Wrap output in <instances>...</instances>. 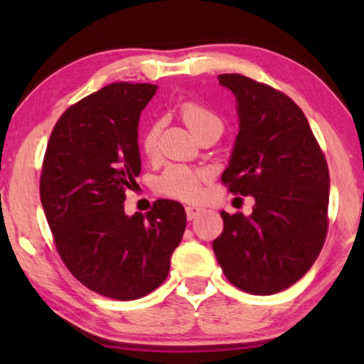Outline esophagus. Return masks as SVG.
I'll list each match as a JSON object with an SVG mask.
<instances>
[{"mask_svg":"<svg viewBox=\"0 0 364 364\" xmlns=\"http://www.w3.org/2000/svg\"><path fill=\"white\" fill-rule=\"evenodd\" d=\"M202 210H203V208H200V207H196V205H188V207H186V215H188V219L193 220L195 217H198L200 214H202Z\"/></svg>","mask_w":364,"mask_h":364,"instance_id":"obj_1","label":"esophagus"}]
</instances>
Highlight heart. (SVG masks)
I'll return each mask as SVG.
<instances>
[{
	"label": "heart",
	"instance_id": "heart-1",
	"mask_svg": "<svg viewBox=\"0 0 364 364\" xmlns=\"http://www.w3.org/2000/svg\"><path fill=\"white\" fill-rule=\"evenodd\" d=\"M179 114L188 128L198 135L203 129L210 127H223L220 119L205 104L198 101H185L179 106ZM159 136H161V123L152 121L145 132L141 133L140 147L141 152L147 157H156L159 152ZM207 174L200 169L188 168L183 164L169 166L157 179V191L162 195L173 196V198L185 200V202H195L202 195V183L205 181Z\"/></svg>",
	"mask_w": 364,
	"mask_h": 364
}]
</instances>
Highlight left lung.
I'll use <instances>...</instances> for the list:
<instances>
[{"instance_id":"left-lung-1","label":"left lung","mask_w":364,"mask_h":364,"mask_svg":"<svg viewBox=\"0 0 364 364\" xmlns=\"http://www.w3.org/2000/svg\"><path fill=\"white\" fill-rule=\"evenodd\" d=\"M236 95L240 133L223 183L255 198L252 215L220 212L212 248L228 281L269 296L298 282L328 229L327 161L299 106L281 90L237 73L219 75Z\"/></svg>"}]
</instances>
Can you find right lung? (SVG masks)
I'll use <instances>...</instances> for the list:
<instances>
[{
  "label": "right lung",
  "instance_id": "obj_1",
  "mask_svg": "<svg viewBox=\"0 0 364 364\" xmlns=\"http://www.w3.org/2000/svg\"><path fill=\"white\" fill-rule=\"evenodd\" d=\"M156 90L116 82L70 106L54 124L41 173V203L66 269L119 301L166 281L186 228L174 200H157L145 215L124 214V193L141 168L140 112Z\"/></svg>",
  "mask_w": 364,
  "mask_h": 364
}]
</instances>
